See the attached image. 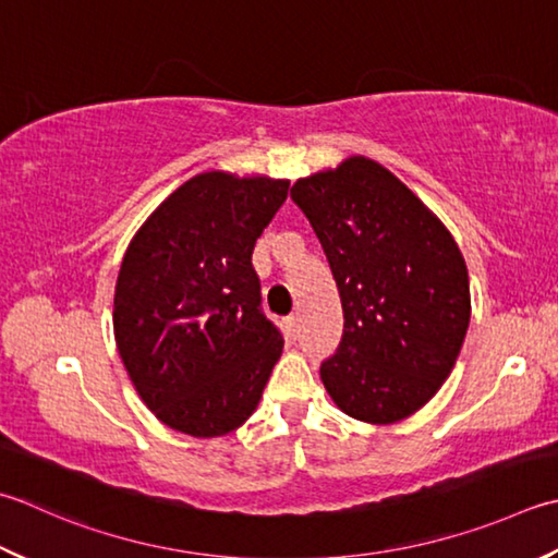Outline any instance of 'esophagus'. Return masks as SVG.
I'll return each instance as SVG.
<instances>
[{
  "mask_svg": "<svg viewBox=\"0 0 558 558\" xmlns=\"http://www.w3.org/2000/svg\"><path fill=\"white\" fill-rule=\"evenodd\" d=\"M288 333L294 338V336H298V316H288Z\"/></svg>",
  "mask_w": 558,
  "mask_h": 558,
  "instance_id": "34e87169",
  "label": "esophagus"
}]
</instances>
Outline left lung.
Listing matches in <instances>:
<instances>
[{"instance_id":"left-lung-1","label":"left lung","mask_w":558,"mask_h":558,"mask_svg":"<svg viewBox=\"0 0 558 558\" xmlns=\"http://www.w3.org/2000/svg\"><path fill=\"white\" fill-rule=\"evenodd\" d=\"M329 260L343 336L322 363L336 407L387 425L425 407L462 351L472 300L460 246L395 173L367 157L292 185Z\"/></svg>"}]
</instances>
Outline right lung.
<instances>
[{"mask_svg": "<svg viewBox=\"0 0 558 558\" xmlns=\"http://www.w3.org/2000/svg\"><path fill=\"white\" fill-rule=\"evenodd\" d=\"M290 181L205 171L137 229L120 264L113 331L142 401L193 438L236 430L282 353L251 254Z\"/></svg>", "mask_w": 558, "mask_h": 558, "instance_id": "add662e5", "label": "right lung"}]
</instances>
